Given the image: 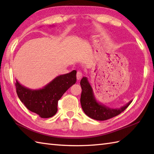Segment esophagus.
Here are the masks:
<instances>
[{
    "label": "esophagus",
    "instance_id": "esophagus-1",
    "mask_svg": "<svg viewBox=\"0 0 154 154\" xmlns=\"http://www.w3.org/2000/svg\"><path fill=\"white\" fill-rule=\"evenodd\" d=\"M82 75H83V74H82V73H81V71H77V75H76L77 80L81 79V77H82Z\"/></svg>",
    "mask_w": 154,
    "mask_h": 154
}]
</instances>
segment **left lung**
I'll return each mask as SVG.
<instances>
[{"label": "left lung", "mask_w": 154, "mask_h": 154, "mask_svg": "<svg viewBox=\"0 0 154 154\" xmlns=\"http://www.w3.org/2000/svg\"><path fill=\"white\" fill-rule=\"evenodd\" d=\"M80 84L82 89L80 99L81 107L84 112L93 119L97 120L110 119L122 112L132 102V100H130L126 105L120 109H111L97 102L94 96L92 87L87 77H83V79L81 80Z\"/></svg>", "instance_id": "1"}]
</instances>
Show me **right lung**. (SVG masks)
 Here are the masks:
<instances>
[{
	"instance_id": "obj_1",
	"label": "right lung",
	"mask_w": 154,
	"mask_h": 154,
	"mask_svg": "<svg viewBox=\"0 0 154 154\" xmlns=\"http://www.w3.org/2000/svg\"><path fill=\"white\" fill-rule=\"evenodd\" d=\"M75 70L61 75L40 89L33 90L22 86L16 80V93L21 102L27 109L41 118L48 119L57 111L58 100L66 91L76 83Z\"/></svg>"
}]
</instances>
